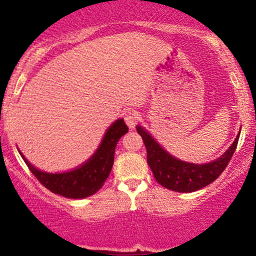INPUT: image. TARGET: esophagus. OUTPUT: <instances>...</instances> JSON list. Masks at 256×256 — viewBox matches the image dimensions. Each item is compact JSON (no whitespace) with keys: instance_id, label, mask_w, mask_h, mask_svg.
<instances>
[{"instance_id":"34e87169","label":"esophagus","mask_w":256,"mask_h":256,"mask_svg":"<svg viewBox=\"0 0 256 256\" xmlns=\"http://www.w3.org/2000/svg\"><path fill=\"white\" fill-rule=\"evenodd\" d=\"M124 120H126V126H130V128H134V126H137V123L140 122V114L137 112H128V114L124 116Z\"/></svg>"}]
</instances>
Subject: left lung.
Listing matches in <instances>:
<instances>
[{
	"mask_svg": "<svg viewBox=\"0 0 256 256\" xmlns=\"http://www.w3.org/2000/svg\"><path fill=\"white\" fill-rule=\"evenodd\" d=\"M137 133L144 140L148 151V164L152 170L156 182L176 192L198 191L214 182L232 159L240 138L238 133L230 148L214 162L194 164L182 162L166 152L141 126H137Z\"/></svg>",
	"mask_w": 256,
	"mask_h": 256,
	"instance_id": "8db88e82",
	"label": "left lung"
}]
</instances>
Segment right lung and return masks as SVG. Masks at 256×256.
<instances>
[{
  "mask_svg": "<svg viewBox=\"0 0 256 256\" xmlns=\"http://www.w3.org/2000/svg\"><path fill=\"white\" fill-rule=\"evenodd\" d=\"M128 132L123 119H118L106 130L100 148L91 159H88L79 168L65 173H46L34 168L22 155L29 170L34 174L47 190L68 198H84L96 194L104 186L114 164V154L118 141Z\"/></svg>",
  "mask_w": 256,
  "mask_h": 256,
  "instance_id": "1",
  "label": "right lung"
}]
</instances>
